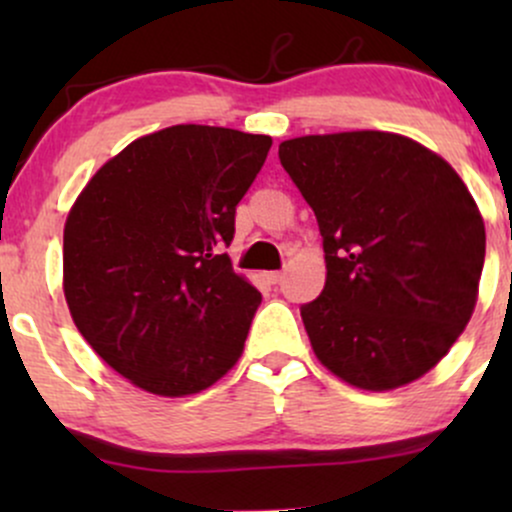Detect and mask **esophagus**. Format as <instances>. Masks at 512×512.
Wrapping results in <instances>:
<instances>
[{
  "mask_svg": "<svg viewBox=\"0 0 512 512\" xmlns=\"http://www.w3.org/2000/svg\"><path fill=\"white\" fill-rule=\"evenodd\" d=\"M262 276L269 281V284H279V281L284 279V272H264Z\"/></svg>",
  "mask_w": 512,
  "mask_h": 512,
  "instance_id": "1",
  "label": "esophagus"
}]
</instances>
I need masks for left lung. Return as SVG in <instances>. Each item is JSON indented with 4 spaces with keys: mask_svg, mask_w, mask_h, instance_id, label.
<instances>
[{
    "mask_svg": "<svg viewBox=\"0 0 512 512\" xmlns=\"http://www.w3.org/2000/svg\"><path fill=\"white\" fill-rule=\"evenodd\" d=\"M279 158L325 248V289L301 308L317 361L370 392L419 380L477 305L486 231L467 185L436 151L378 129L286 139Z\"/></svg>",
    "mask_w": 512,
    "mask_h": 512,
    "instance_id": "left-lung-1",
    "label": "left lung"
}]
</instances>
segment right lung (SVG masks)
Here are the masks:
<instances>
[{
    "mask_svg": "<svg viewBox=\"0 0 512 512\" xmlns=\"http://www.w3.org/2000/svg\"><path fill=\"white\" fill-rule=\"evenodd\" d=\"M272 137L173 125L96 170L64 223L76 330L139 390L197 395L238 363L262 296L223 252Z\"/></svg>",
    "mask_w": 512,
    "mask_h": 512,
    "instance_id": "add662e5",
    "label": "right lung"
}]
</instances>
